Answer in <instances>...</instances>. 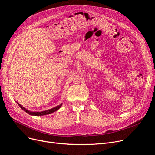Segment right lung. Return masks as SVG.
<instances>
[{
	"label": "right lung",
	"instance_id": "1",
	"mask_svg": "<svg viewBox=\"0 0 155 155\" xmlns=\"http://www.w3.org/2000/svg\"><path fill=\"white\" fill-rule=\"evenodd\" d=\"M18 105L20 106V107L21 108L24 110L26 113H27L28 114H29V115H34V116H42V115H48V114H50V113H52L53 112H54L56 111H57L58 110H59L60 107H61V106H62V104H60L55 107H53V108L51 109V110H48L47 111H42V112H31V111H28L27 110H26L25 107H23L21 105H20L19 104H18Z\"/></svg>",
	"mask_w": 155,
	"mask_h": 155
}]
</instances>
